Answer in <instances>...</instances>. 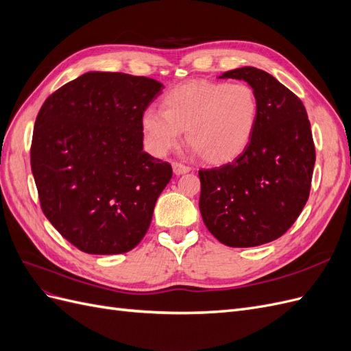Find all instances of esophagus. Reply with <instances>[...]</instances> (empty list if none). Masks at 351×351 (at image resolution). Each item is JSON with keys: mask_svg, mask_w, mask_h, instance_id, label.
Masks as SVG:
<instances>
[{"mask_svg": "<svg viewBox=\"0 0 351 351\" xmlns=\"http://www.w3.org/2000/svg\"><path fill=\"white\" fill-rule=\"evenodd\" d=\"M190 167H187V165H184V164H182V162H173V171H174V174L176 176H180V174H186V173H189L190 171Z\"/></svg>", "mask_w": 351, "mask_h": 351, "instance_id": "1", "label": "esophagus"}]
</instances>
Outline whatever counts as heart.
I'll return each instance as SVG.
<instances>
[{
    "label": "heart",
    "mask_w": 351,
    "mask_h": 351,
    "mask_svg": "<svg viewBox=\"0 0 351 351\" xmlns=\"http://www.w3.org/2000/svg\"><path fill=\"white\" fill-rule=\"evenodd\" d=\"M164 110L146 108L142 129L147 149L162 156L182 142L209 164H226L249 146L258 124L259 102L244 83L190 82L168 90Z\"/></svg>",
    "instance_id": "1"
}]
</instances>
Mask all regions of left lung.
Here are the masks:
<instances>
[{"label": "left lung", "instance_id": "8db88e82", "mask_svg": "<svg viewBox=\"0 0 351 351\" xmlns=\"http://www.w3.org/2000/svg\"><path fill=\"white\" fill-rule=\"evenodd\" d=\"M219 77L247 82L259 115L234 161L199 169L200 214L226 246H261L281 237L309 199L316 159L311 123L303 102L267 71L241 67Z\"/></svg>", "mask_w": 351, "mask_h": 351}]
</instances>
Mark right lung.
<instances>
[{
  "instance_id": "obj_1",
  "label": "right lung",
  "mask_w": 351,
  "mask_h": 351,
  "mask_svg": "<svg viewBox=\"0 0 351 351\" xmlns=\"http://www.w3.org/2000/svg\"><path fill=\"white\" fill-rule=\"evenodd\" d=\"M162 83L89 71L45 99L30 167L42 212L60 234L90 254L136 247L151 226L173 168L143 151L142 114Z\"/></svg>"
}]
</instances>
